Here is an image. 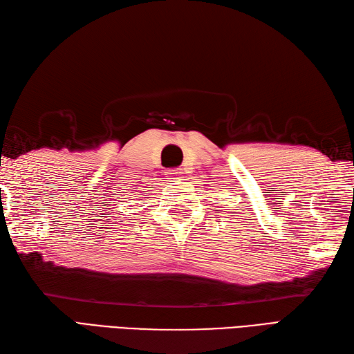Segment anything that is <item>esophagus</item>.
<instances>
[{
    "label": "esophagus",
    "instance_id": "esophagus-1",
    "mask_svg": "<svg viewBox=\"0 0 354 354\" xmlns=\"http://www.w3.org/2000/svg\"><path fill=\"white\" fill-rule=\"evenodd\" d=\"M185 169L183 168H177V169H168V182H172L174 185H178V182L180 180H182L183 177H182V174H185L183 172ZM171 183V185H172Z\"/></svg>",
    "mask_w": 354,
    "mask_h": 354
}]
</instances>
